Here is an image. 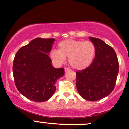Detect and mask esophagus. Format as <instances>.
<instances>
[{
  "label": "esophagus",
  "instance_id": "obj_1",
  "mask_svg": "<svg viewBox=\"0 0 129 129\" xmlns=\"http://www.w3.org/2000/svg\"><path fill=\"white\" fill-rule=\"evenodd\" d=\"M71 71V69H70L69 68H68V67H66V68H65V72H67V71Z\"/></svg>",
  "mask_w": 129,
  "mask_h": 129
}]
</instances>
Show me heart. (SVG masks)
<instances>
[{
  "mask_svg": "<svg viewBox=\"0 0 129 129\" xmlns=\"http://www.w3.org/2000/svg\"><path fill=\"white\" fill-rule=\"evenodd\" d=\"M58 49L51 50L50 57L57 66H61L68 58V62L72 68L82 70L88 67L95 55V47L90 41L66 39L60 42Z\"/></svg>",
  "mask_w": 129,
  "mask_h": 129,
  "instance_id": "heart-1",
  "label": "heart"
}]
</instances>
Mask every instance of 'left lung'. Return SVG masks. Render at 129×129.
<instances>
[{"label": "left lung", "mask_w": 129, "mask_h": 129, "mask_svg": "<svg viewBox=\"0 0 129 129\" xmlns=\"http://www.w3.org/2000/svg\"><path fill=\"white\" fill-rule=\"evenodd\" d=\"M89 38L95 47V57L89 67L76 72V87L82 97L96 101L109 95L114 89L119 61L112 47L100 39Z\"/></svg>", "instance_id": "8db88e82"}]
</instances>
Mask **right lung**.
<instances>
[{"label": "right lung", "mask_w": 129, "mask_h": 129, "mask_svg": "<svg viewBox=\"0 0 129 129\" xmlns=\"http://www.w3.org/2000/svg\"><path fill=\"white\" fill-rule=\"evenodd\" d=\"M54 39H34L22 47L14 57L13 75L17 89L26 98L37 102L47 101L56 90L57 79L65 74L55 69L48 54Z\"/></svg>", "instance_id": "1"}]
</instances>
